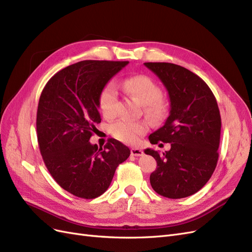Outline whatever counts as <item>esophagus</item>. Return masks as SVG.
Wrapping results in <instances>:
<instances>
[{"mask_svg":"<svg viewBox=\"0 0 252 252\" xmlns=\"http://www.w3.org/2000/svg\"><path fill=\"white\" fill-rule=\"evenodd\" d=\"M130 154L134 157H140L143 155V150L140 149V148H136V147H133L130 149Z\"/></svg>","mask_w":252,"mask_h":252,"instance_id":"1","label":"esophagus"}]
</instances>
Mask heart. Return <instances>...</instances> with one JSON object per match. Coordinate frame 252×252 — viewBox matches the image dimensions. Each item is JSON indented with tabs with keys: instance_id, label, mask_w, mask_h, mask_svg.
I'll return each mask as SVG.
<instances>
[{
	"instance_id": "1",
	"label": "heart",
	"mask_w": 252,
	"mask_h": 252,
	"mask_svg": "<svg viewBox=\"0 0 252 252\" xmlns=\"http://www.w3.org/2000/svg\"><path fill=\"white\" fill-rule=\"evenodd\" d=\"M117 86L144 105V111L155 121H161L167 114V105L162 96V89L148 75L138 74L117 82ZM113 83L103 87L98 96V107L103 116L112 118L118 111L119 93ZM149 124L146 121H129L122 119L110 126L114 138L128 144L138 142L147 132Z\"/></svg>"
}]
</instances>
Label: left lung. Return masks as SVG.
Returning a JSON list of instances; mask_svg holds the SVG:
<instances>
[{
    "mask_svg": "<svg viewBox=\"0 0 252 252\" xmlns=\"http://www.w3.org/2000/svg\"><path fill=\"white\" fill-rule=\"evenodd\" d=\"M144 65L162 81L170 98L169 117L149 141L170 143L171 148L162 155L145 150L158 164L150 184L158 194L182 199L199 191L217 167L222 126L219 106L207 84L186 68L171 63Z\"/></svg>",
    "mask_w": 252,
    "mask_h": 252,
    "instance_id": "left-lung-1",
    "label": "left lung"
}]
</instances>
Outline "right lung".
<instances>
[{
    "label": "right lung",
    "mask_w": 252,
    "mask_h": 252,
    "mask_svg": "<svg viewBox=\"0 0 252 252\" xmlns=\"http://www.w3.org/2000/svg\"><path fill=\"white\" fill-rule=\"evenodd\" d=\"M128 61H81L57 72L45 85L36 112L37 143L45 166L58 184L81 199L108 189L117 167L130 156L110 139L104 149L89 140L101 123L98 96Z\"/></svg>",
    "instance_id": "obj_1"
}]
</instances>
